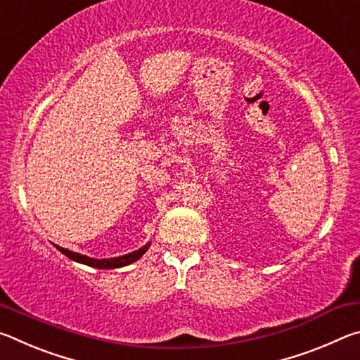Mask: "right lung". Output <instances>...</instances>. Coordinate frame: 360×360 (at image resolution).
<instances>
[{
  "label": "right lung",
  "instance_id": "1",
  "mask_svg": "<svg viewBox=\"0 0 360 360\" xmlns=\"http://www.w3.org/2000/svg\"><path fill=\"white\" fill-rule=\"evenodd\" d=\"M148 248H149V245H146V246H143L141 249H138V251L130 252V254H127V255H120V257L101 259V260H98V259H90V257H87V255L72 252V251H68V249L57 246L58 251L62 252V254H65L66 257H70L71 260L81 262V264L95 266V268H105V270H106V268H119V266H125V265L131 264V262H135V260H138L139 257H141V255H143L146 251H148Z\"/></svg>",
  "mask_w": 360,
  "mask_h": 360
}]
</instances>
